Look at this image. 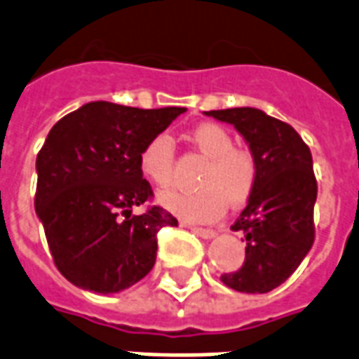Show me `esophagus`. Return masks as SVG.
<instances>
[{"label": "esophagus", "mask_w": 359, "mask_h": 359, "mask_svg": "<svg viewBox=\"0 0 359 359\" xmlns=\"http://www.w3.org/2000/svg\"><path fill=\"white\" fill-rule=\"evenodd\" d=\"M194 233L198 235V237H201V239H212L216 235L215 229H207V228H190Z\"/></svg>", "instance_id": "1"}]
</instances>
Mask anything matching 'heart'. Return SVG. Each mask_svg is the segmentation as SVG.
I'll use <instances>...</instances> for the list:
<instances>
[{"label": "heart", "instance_id": "b5f03b06", "mask_svg": "<svg viewBox=\"0 0 359 359\" xmlns=\"http://www.w3.org/2000/svg\"><path fill=\"white\" fill-rule=\"evenodd\" d=\"M191 143L209 158L199 175L201 188L194 191L168 190L158 203L186 222H215L226 205H243L252 196L258 180V163L248 150L233 149V137L218 124H199L190 133ZM139 169L152 184L168 186L173 179V141L160 133L144 144Z\"/></svg>", "mask_w": 359, "mask_h": 359}]
</instances>
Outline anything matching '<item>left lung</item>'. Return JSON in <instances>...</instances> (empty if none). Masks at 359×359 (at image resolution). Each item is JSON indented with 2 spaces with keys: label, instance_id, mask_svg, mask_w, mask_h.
Returning <instances> with one entry per match:
<instances>
[{
  "label": "left lung",
  "instance_id": "8db88e82",
  "mask_svg": "<svg viewBox=\"0 0 359 359\" xmlns=\"http://www.w3.org/2000/svg\"><path fill=\"white\" fill-rule=\"evenodd\" d=\"M239 131L258 163V180L231 226L246 239L245 264L222 283L245 294H267L297 269L314 243L316 179L313 156L286 122L254 107L207 111Z\"/></svg>",
  "mask_w": 359,
  "mask_h": 359
}]
</instances>
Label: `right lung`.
Returning a JSON list of instances; mask_svg holds the SVG:
<instances>
[{
    "label": "right lung",
    "instance_id": "obj_1",
    "mask_svg": "<svg viewBox=\"0 0 359 359\" xmlns=\"http://www.w3.org/2000/svg\"><path fill=\"white\" fill-rule=\"evenodd\" d=\"M182 113L92 101L48 131L35 161V212L54 264L76 288L116 294L154 267L156 235L179 222L161 207L133 215L152 198L139 154Z\"/></svg>",
    "mask_w": 359,
    "mask_h": 359
}]
</instances>
